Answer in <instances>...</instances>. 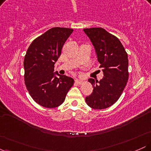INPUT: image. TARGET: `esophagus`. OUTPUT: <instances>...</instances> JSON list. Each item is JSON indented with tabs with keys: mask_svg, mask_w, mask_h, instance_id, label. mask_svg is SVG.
Returning <instances> with one entry per match:
<instances>
[{
	"mask_svg": "<svg viewBox=\"0 0 151 151\" xmlns=\"http://www.w3.org/2000/svg\"><path fill=\"white\" fill-rule=\"evenodd\" d=\"M75 82L77 83L78 84H81L83 83V81L81 80V79H75Z\"/></svg>",
	"mask_w": 151,
	"mask_h": 151,
	"instance_id": "obj_1",
	"label": "esophagus"
}]
</instances>
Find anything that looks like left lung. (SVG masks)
Segmentation results:
<instances>
[{
    "mask_svg": "<svg viewBox=\"0 0 151 151\" xmlns=\"http://www.w3.org/2000/svg\"><path fill=\"white\" fill-rule=\"evenodd\" d=\"M92 43L104 77L99 81L88 79L93 89L86 96V104L94 109H106L117 101L129 79V60L118 38L101 27L84 29Z\"/></svg>",
    "mask_w": 151,
    "mask_h": 151,
    "instance_id": "obj_1",
    "label": "left lung"
}]
</instances>
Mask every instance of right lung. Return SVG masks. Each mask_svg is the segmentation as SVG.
I'll list each match as a JSON object with an SVG mask.
<instances>
[{
  "label": "right lung",
  "mask_w": 151,
  "mask_h": 151,
  "mask_svg": "<svg viewBox=\"0 0 151 151\" xmlns=\"http://www.w3.org/2000/svg\"><path fill=\"white\" fill-rule=\"evenodd\" d=\"M73 30L52 27L32 41L24 59L25 84L27 91L38 104L55 108L65 101L74 84V79L54 72V67L64 44Z\"/></svg>",
  "instance_id": "obj_1"
}]
</instances>
